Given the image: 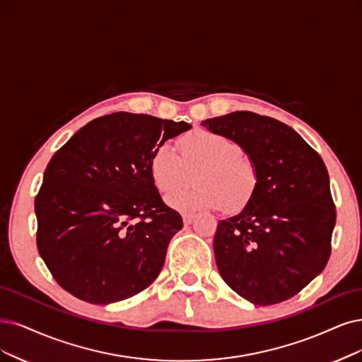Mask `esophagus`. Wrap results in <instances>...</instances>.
Returning a JSON list of instances; mask_svg holds the SVG:
<instances>
[{
	"instance_id": "obj_1",
	"label": "esophagus",
	"mask_w": 362,
	"mask_h": 362,
	"mask_svg": "<svg viewBox=\"0 0 362 362\" xmlns=\"http://www.w3.org/2000/svg\"><path fill=\"white\" fill-rule=\"evenodd\" d=\"M194 219H195L194 213H185V215H183V223L185 225H191L194 222Z\"/></svg>"
}]
</instances>
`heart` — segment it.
I'll list each match as a JSON object with an SVG mask.
<instances>
[{"mask_svg":"<svg viewBox=\"0 0 362 362\" xmlns=\"http://www.w3.org/2000/svg\"><path fill=\"white\" fill-rule=\"evenodd\" d=\"M177 147L179 155L168 144H159L149 158L151 180L165 197L181 189L194 173L197 186L171 195L168 204L173 209L197 211L223 207L238 211L252 202L259 185V168L237 140L197 128L179 137Z\"/></svg>","mask_w":362,"mask_h":362,"instance_id":"b5f03b06","label":"heart"}]
</instances>
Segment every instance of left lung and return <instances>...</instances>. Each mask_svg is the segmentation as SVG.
<instances>
[{
    "label": "left lung",
    "mask_w": 362,
    "mask_h": 362,
    "mask_svg": "<svg viewBox=\"0 0 362 362\" xmlns=\"http://www.w3.org/2000/svg\"><path fill=\"white\" fill-rule=\"evenodd\" d=\"M257 160L259 185L238 215L219 221L218 270L240 297L272 305L289 300L325 269L336 225L322 158L277 119L234 112L203 120Z\"/></svg>",
    "instance_id": "obj_1"
}]
</instances>
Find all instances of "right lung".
<instances>
[{
    "label": "right lung",
    "instance_id": "add662e5",
    "mask_svg": "<svg viewBox=\"0 0 362 362\" xmlns=\"http://www.w3.org/2000/svg\"><path fill=\"white\" fill-rule=\"evenodd\" d=\"M188 129L119 112L90 120L52 156L34 207L38 253L61 288L109 304L158 277L183 221L155 189L149 158Z\"/></svg>",
    "mask_w": 362,
    "mask_h": 362
}]
</instances>
